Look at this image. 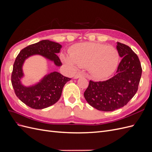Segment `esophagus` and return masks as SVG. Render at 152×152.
Returning a JSON list of instances; mask_svg holds the SVG:
<instances>
[{
  "label": "esophagus",
  "mask_w": 152,
  "mask_h": 152,
  "mask_svg": "<svg viewBox=\"0 0 152 152\" xmlns=\"http://www.w3.org/2000/svg\"><path fill=\"white\" fill-rule=\"evenodd\" d=\"M85 77L84 75L82 74V73H77V74L74 77V79H79V78H82V77Z\"/></svg>",
  "instance_id": "34e87169"
}]
</instances>
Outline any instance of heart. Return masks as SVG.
Wrapping results in <instances>:
<instances>
[{
  "instance_id": "1",
  "label": "heart",
  "mask_w": 152,
  "mask_h": 152,
  "mask_svg": "<svg viewBox=\"0 0 152 152\" xmlns=\"http://www.w3.org/2000/svg\"><path fill=\"white\" fill-rule=\"evenodd\" d=\"M69 55L62 56L65 63L73 68L87 66L96 79H103L111 75L119 60L115 48L96 42L78 43L70 49Z\"/></svg>"
}]
</instances>
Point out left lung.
Segmentation results:
<instances>
[{
  "label": "left lung",
  "mask_w": 152,
  "mask_h": 152,
  "mask_svg": "<svg viewBox=\"0 0 152 152\" xmlns=\"http://www.w3.org/2000/svg\"><path fill=\"white\" fill-rule=\"evenodd\" d=\"M122 60L116 74L103 82L90 80L84 98L92 107L110 112L124 107L135 95L141 79L142 68L136 54L127 45L117 42Z\"/></svg>",
  "instance_id": "1"
}]
</instances>
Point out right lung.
I'll use <instances>...</instances> for the list:
<instances>
[{
  "label": "right lung",
  "mask_w": 152,
  "mask_h": 152,
  "mask_svg": "<svg viewBox=\"0 0 152 152\" xmlns=\"http://www.w3.org/2000/svg\"><path fill=\"white\" fill-rule=\"evenodd\" d=\"M61 48L59 43L43 40L22 49L16 57L11 75L12 85L17 97L30 108L43 109L56 103L61 97L64 86L71 79L55 71L45 75L39 82L25 86L22 80L25 77L23 67L25 61L32 56L39 55L56 66H61L62 63L57 54Z\"/></svg>",
  "instance_id": "1"
}]
</instances>
